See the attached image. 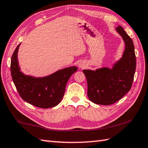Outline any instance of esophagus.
Masks as SVG:
<instances>
[{
	"mask_svg": "<svg viewBox=\"0 0 148 148\" xmlns=\"http://www.w3.org/2000/svg\"><path fill=\"white\" fill-rule=\"evenodd\" d=\"M79 67H81V68L84 67V65H83V63H81V62L80 63V64H79Z\"/></svg>",
	"mask_w": 148,
	"mask_h": 148,
	"instance_id": "obj_1",
	"label": "esophagus"
}]
</instances>
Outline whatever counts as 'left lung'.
Masks as SVG:
<instances>
[{"instance_id": "1", "label": "left lung", "mask_w": 148, "mask_h": 148, "mask_svg": "<svg viewBox=\"0 0 148 148\" xmlns=\"http://www.w3.org/2000/svg\"><path fill=\"white\" fill-rule=\"evenodd\" d=\"M116 31L125 43L122 58L112 69L103 67L96 71H83L87 79L88 97L97 104H112L129 92L132 85L136 69L134 43L121 26L116 27Z\"/></svg>"}]
</instances>
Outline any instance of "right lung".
Returning <instances> with one entry per match:
<instances>
[{"label": "right lung", "mask_w": 148, "mask_h": 148, "mask_svg": "<svg viewBox=\"0 0 148 148\" xmlns=\"http://www.w3.org/2000/svg\"><path fill=\"white\" fill-rule=\"evenodd\" d=\"M20 45L15 49L11 60L12 79L19 95L25 101L37 108L48 109L57 106L64 95L69 79L77 67L63 69L44 77L25 76L18 65L17 54Z\"/></svg>", "instance_id": "obj_1"}]
</instances>
